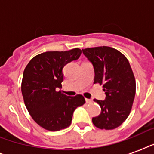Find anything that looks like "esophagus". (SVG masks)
I'll return each instance as SVG.
<instances>
[{"instance_id": "obj_1", "label": "esophagus", "mask_w": 154, "mask_h": 154, "mask_svg": "<svg viewBox=\"0 0 154 154\" xmlns=\"http://www.w3.org/2000/svg\"><path fill=\"white\" fill-rule=\"evenodd\" d=\"M85 101H86V103H91L92 102V100H91V99L85 98Z\"/></svg>"}]
</instances>
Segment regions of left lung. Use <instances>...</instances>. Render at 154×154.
I'll list each match as a JSON object with an SVG mask.
<instances>
[{
	"label": "left lung",
	"instance_id": "1",
	"mask_svg": "<svg viewBox=\"0 0 154 154\" xmlns=\"http://www.w3.org/2000/svg\"><path fill=\"white\" fill-rule=\"evenodd\" d=\"M94 66V83L103 84L105 99L96 100L101 112L93 123L101 129H113L126 120L136 93V82L129 60L118 50L108 46L82 49Z\"/></svg>",
	"mask_w": 154,
	"mask_h": 154
}]
</instances>
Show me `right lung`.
<instances>
[{
    "label": "right lung",
    "instance_id": "add662e5",
    "mask_svg": "<svg viewBox=\"0 0 154 154\" xmlns=\"http://www.w3.org/2000/svg\"><path fill=\"white\" fill-rule=\"evenodd\" d=\"M82 50L42 53L32 58L23 72L21 93L28 111L36 123L49 131L65 129L74 110L85 103L84 97L66 96L61 91L63 68L77 60Z\"/></svg>",
    "mask_w": 154,
    "mask_h": 154
}]
</instances>
